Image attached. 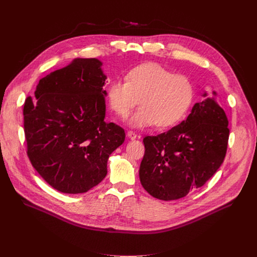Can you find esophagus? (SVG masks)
<instances>
[{
  "instance_id": "esophagus-1",
  "label": "esophagus",
  "mask_w": 257,
  "mask_h": 257,
  "mask_svg": "<svg viewBox=\"0 0 257 257\" xmlns=\"http://www.w3.org/2000/svg\"><path fill=\"white\" fill-rule=\"evenodd\" d=\"M127 136H128V137H129L130 139H132V140H133V139H136V138H137V135H136V134H135V133H134L133 131H131V130L127 132Z\"/></svg>"
}]
</instances>
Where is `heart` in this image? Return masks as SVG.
Returning a JSON list of instances; mask_svg holds the SVG:
<instances>
[{
  "mask_svg": "<svg viewBox=\"0 0 257 257\" xmlns=\"http://www.w3.org/2000/svg\"><path fill=\"white\" fill-rule=\"evenodd\" d=\"M125 79L111 82L106 100L112 111L122 118L139 101L142 105L129 119L133 127L174 126L185 117L194 99V86L187 76L174 74L156 63L135 67Z\"/></svg>",
  "mask_w": 257,
  "mask_h": 257,
  "instance_id": "b5f03b06",
  "label": "heart"
}]
</instances>
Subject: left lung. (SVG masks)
<instances>
[{"label": "left lung", "instance_id": "obj_1", "mask_svg": "<svg viewBox=\"0 0 257 257\" xmlns=\"http://www.w3.org/2000/svg\"><path fill=\"white\" fill-rule=\"evenodd\" d=\"M215 96V91H212ZM196 102L185 121L143 139L145 154L139 179L161 200H176L203 186L226 157L230 130L224 109L214 97Z\"/></svg>", "mask_w": 257, "mask_h": 257}]
</instances>
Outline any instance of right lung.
<instances>
[{
	"label": "right lung",
	"instance_id": "add662e5",
	"mask_svg": "<svg viewBox=\"0 0 257 257\" xmlns=\"http://www.w3.org/2000/svg\"><path fill=\"white\" fill-rule=\"evenodd\" d=\"M95 59H74L42 78L24 102L27 156L54 189L84 193L106 176L109 155L125 131L105 123L106 76Z\"/></svg>",
	"mask_w": 257,
	"mask_h": 257
}]
</instances>
